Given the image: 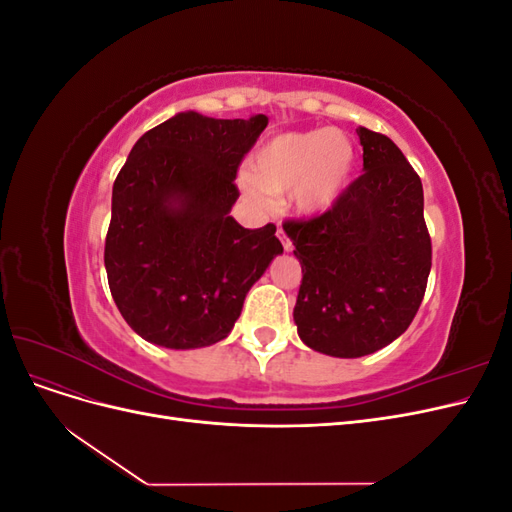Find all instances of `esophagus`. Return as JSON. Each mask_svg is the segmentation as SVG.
<instances>
[{
  "mask_svg": "<svg viewBox=\"0 0 512 512\" xmlns=\"http://www.w3.org/2000/svg\"><path fill=\"white\" fill-rule=\"evenodd\" d=\"M277 237H280V241H282V245H284V250L290 252V250H292V241L286 237V232H284L282 228H277Z\"/></svg>",
  "mask_w": 512,
  "mask_h": 512,
  "instance_id": "1",
  "label": "esophagus"
}]
</instances>
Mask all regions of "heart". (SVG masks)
<instances>
[{"instance_id": "1", "label": "heart", "mask_w": 512, "mask_h": 512, "mask_svg": "<svg viewBox=\"0 0 512 512\" xmlns=\"http://www.w3.org/2000/svg\"><path fill=\"white\" fill-rule=\"evenodd\" d=\"M354 166V149L342 134L329 128L284 132L260 145L252 175H241V190L258 207L270 196L290 192L297 211L316 215L333 207L344 192Z\"/></svg>"}]
</instances>
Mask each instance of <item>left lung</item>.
I'll return each instance as SVG.
<instances>
[{
    "mask_svg": "<svg viewBox=\"0 0 512 512\" xmlns=\"http://www.w3.org/2000/svg\"><path fill=\"white\" fill-rule=\"evenodd\" d=\"M356 134L365 173L318 218L284 224L303 269L292 314L301 342L339 359L371 354L404 333L431 269L421 177L389 136Z\"/></svg>",
    "mask_w": 512,
    "mask_h": 512,
    "instance_id": "1",
    "label": "left lung"
}]
</instances>
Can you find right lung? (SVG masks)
Masks as SVG:
<instances>
[{
	"label": "right lung",
	"mask_w": 512,
	"mask_h": 512,
	"mask_svg": "<svg viewBox=\"0 0 512 512\" xmlns=\"http://www.w3.org/2000/svg\"><path fill=\"white\" fill-rule=\"evenodd\" d=\"M267 123L177 113L138 138L119 170L104 267L123 320L147 342L218 344L284 252L273 224L250 230L230 215L239 164Z\"/></svg>",
	"instance_id": "add662e5"
}]
</instances>
